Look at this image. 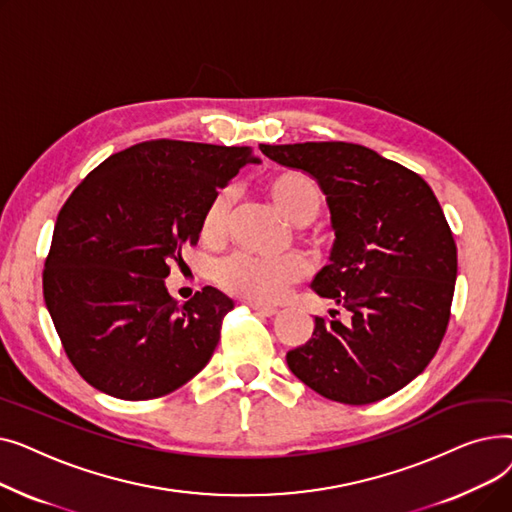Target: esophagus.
Here are the masks:
<instances>
[{
	"label": "esophagus",
	"instance_id": "1",
	"mask_svg": "<svg viewBox=\"0 0 512 512\" xmlns=\"http://www.w3.org/2000/svg\"><path fill=\"white\" fill-rule=\"evenodd\" d=\"M247 305H249L253 311H257V313H261V315H265V317H272V315L278 313V309H276V307H270V305H261V303H253V301H249Z\"/></svg>",
	"mask_w": 512,
	"mask_h": 512
}]
</instances>
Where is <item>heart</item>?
I'll use <instances>...</instances> for the list:
<instances>
[{"instance_id": "heart-1", "label": "heart", "mask_w": 512, "mask_h": 512, "mask_svg": "<svg viewBox=\"0 0 512 512\" xmlns=\"http://www.w3.org/2000/svg\"><path fill=\"white\" fill-rule=\"evenodd\" d=\"M265 193L272 199L276 209L292 224H307L324 205L319 184L297 170H286L265 182ZM232 209V193L222 188L209 201L203 220L201 236L207 242L220 240L226 232V224ZM309 274V263L299 253H288L282 257H255L249 253H238L220 263L215 280L236 297L253 303L270 305L284 299L290 286L299 284Z\"/></svg>"}]
</instances>
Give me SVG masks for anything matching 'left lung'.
I'll return each instance as SVG.
<instances>
[{
    "label": "left lung",
    "mask_w": 512,
    "mask_h": 512,
    "mask_svg": "<svg viewBox=\"0 0 512 512\" xmlns=\"http://www.w3.org/2000/svg\"><path fill=\"white\" fill-rule=\"evenodd\" d=\"M259 149L307 172L324 191L336 240L311 288L351 313L348 326L334 311V319L315 317L313 336L286 355L290 371L344 405H369L405 388L434 359L454 294L456 245L434 191L363 145Z\"/></svg>",
    "instance_id": "1"
}]
</instances>
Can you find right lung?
I'll list each match as a JSON object with an SVG mask.
<instances>
[{
  "label": "right lung",
  "instance_id": "right-lung-1",
  "mask_svg": "<svg viewBox=\"0 0 512 512\" xmlns=\"http://www.w3.org/2000/svg\"><path fill=\"white\" fill-rule=\"evenodd\" d=\"M251 147L147 141L107 157L58 213L43 297L74 369L122 400L174 392L209 363L232 299L213 286L178 305L170 265L197 245Z\"/></svg>",
  "mask_w": 512,
  "mask_h": 512
}]
</instances>
